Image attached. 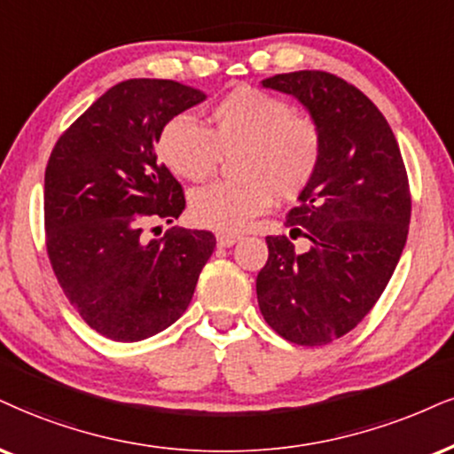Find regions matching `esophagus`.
<instances>
[{"mask_svg":"<svg viewBox=\"0 0 454 454\" xmlns=\"http://www.w3.org/2000/svg\"><path fill=\"white\" fill-rule=\"evenodd\" d=\"M239 233H233V231H218L216 233V244L221 246V248H229V246H233L236 242H239Z\"/></svg>","mask_w":454,"mask_h":454,"instance_id":"obj_1","label":"esophagus"}]
</instances>
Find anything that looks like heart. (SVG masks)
<instances>
[{
  "instance_id": "heart-1",
  "label": "heart",
  "mask_w": 454,
  "mask_h": 454,
  "mask_svg": "<svg viewBox=\"0 0 454 454\" xmlns=\"http://www.w3.org/2000/svg\"><path fill=\"white\" fill-rule=\"evenodd\" d=\"M164 164L187 181H204L223 153L236 155L233 183L195 189L189 210L200 225L238 231L271 206L273 198H299L316 175L322 153L320 128L293 114L288 103L250 86L227 92L208 114V130L189 115H175L160 130Z\"/></svg>"
}]
</instances>
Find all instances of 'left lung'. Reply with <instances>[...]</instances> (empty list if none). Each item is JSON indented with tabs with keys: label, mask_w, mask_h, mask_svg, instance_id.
<instances>
[{
	"label": "left lung",
	"mask_w": 454,
	"mask_h": 454,
	"mask_svg": "<svg viewBox=\"0 0 454 454\" xmlns=\"http://www.w3.org/2000/svg\"><path fill=\"white\" fill-rule=\"evenodd\" d=\"M262 88L303 105L322 137L320 164L288 212L290 238H267L256 278L262 317L296 345H326L364 320L404 250L411 192L398 141L357 88L324 71L279 73Z\"/></svg>",
	"instance_id": "8db88e82"
}]
</instances>
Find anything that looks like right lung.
<instances>
[{"instance_id": "add662e5", "label": "right lung", "mask_w": 454, "mask_h": 454, "mask_svg": "<svg viewBox=\"0 0 454 454\" xmlns=\"http://www.w3.org/2000/svg\"><path fill=\"white\" fill-rule=\"evenodd\" d=\"M201 100L204 92L172 80L121 82L73 121L50 155V262L71 305L103 337L134 343L175 324L215 253L210 231L143 233L184 210L181 184L158 164L155 145L170 117Z\"/></svg>"}]
</instances>
